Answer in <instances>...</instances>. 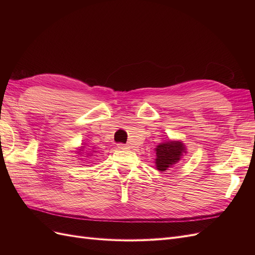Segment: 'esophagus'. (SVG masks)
Here are the masks:
<instances>
[{
	"label": "esophagus",
	"instance_id": "34e87169",
	"mask_svg": "<svg viewBox=\"0 0 255 255\" xmlns=\"http://www.w3.org/2000/svg\"><path fill=\"white\" fill-rule=\"evenodd\" d=\"M118 148H119L120 150H127V149L129 148V145L125 144V143H118Z\"/></svg>",
	"mask_w": 255,
	"mask_h": 255
}]
</instances>
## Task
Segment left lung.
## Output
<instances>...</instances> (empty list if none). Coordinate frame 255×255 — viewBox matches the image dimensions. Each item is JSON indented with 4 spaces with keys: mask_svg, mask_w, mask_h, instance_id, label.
I'll return each instance as SVG.
<instances>
[{
    "mask_svg": "<svg viewBox=\"0 0 255 255\" xmlns=\"http://www.w3.org/2000/svg\"><path fill=\"white\" fill-rule=\"evenodd\" d=\"M155 151L156 169L160 171H165L169 167H171L180 160L184 152V145L180 141H168L157 145Z\"/></svg>",
    "mask_w": 255,
    "mask_h": 255,
    "instance_id": "8db88e82",
    "label": "left lung"
}]
</instances>
